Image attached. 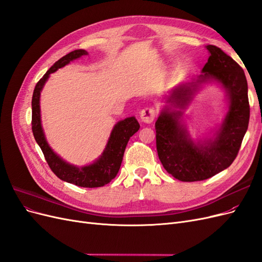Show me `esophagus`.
Returning a JSON list of instances; mask_svg holds the SVG:
<instances>
[{
    "label": "esophagus",
    "mask_w": 262,
    "mask_h": 262,
    "mask_svg": "<svg viewBox=\"0 0 262 262\" xmlns=\"http://www.w3.org/2000/svg\"><path fill=\"white\" fill-rule=\"evenodd\" d=\"M156 117V109L153 107H147L141 110L140 118L145 123H152Z\"/></svg>",
    "instance_id": "1"
}]
</instances>
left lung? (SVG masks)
Listing matches in <instances>:
<instances>
[{
	"label": "left lung",
	"instance_id": "obj_1",
	"mask_svg": "<svg viewBox=\"0 0 262 262\" xmlns=\"http://www.w3.org/2000/svg\"><path fill=\"white\" fill-rule=\"evenodd\" d=\"M208 62L195 81L171 91L167 102L186 108L199 86L210 80L222 84L227 92L228 112L215 137L194 142L180 123L182 113L166 106L155 122L156 148L168 173L181 181H200L213 177L234 162L248 129L250 107L247 80L242 67L216 46L209 45Z\"/></svg>",
	"mask_w": 262,
	"mask_h": 262
}]
</instances>
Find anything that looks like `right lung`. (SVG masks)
<instances>
[{
	"mask_svg": "<svg viewBox=\"0 0 262 262\" xmlns=\"http://www.w3.org/2000/svg\"><path fill=\"white\" fill-rule=\"evenodd\" d=\"M85 54H87V52L83 49L74 50L66 54L64 57H62L60 60L55 62L36 84L33 99H31V110H33V115H31V129H33L36 142L40 146L46 161L55 176L63 181L70 182V184H73L78 187L97 188L109 184L117 176L122 163L125 146L128 144L130 138L140 129V124L137 119L134 117H130L124 119V120L119 121L114 126L106 148L98 160L91 165L84 166V167H77V166L71 165L63 161L60 156H58L50 148L49 144L47 143L41 126L40 102H39V100H40V92L45 83L48 80L49 75L55 72L58 69L69 64L71 61Z\"/></svg>",
	"mask_w": 262,
	"mask_h": 262,
	"instance_id": "1",
	"label": "right lung"
}]
</instances>
